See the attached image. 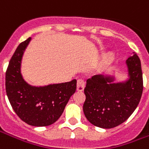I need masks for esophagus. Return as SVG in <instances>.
Returning a JSON list of instances; mask_svg holds the SVG:
<instances>
[{"label": "esophagus", "instance_id": "esophagus-1", "mask_svg": "<svg viewBox=\"0 0 149 149\" xmlns=\"http://www.w3.org/2000/svg\"><path fill=\"white\" fill-rule=\"evenodd\" d=\"M84 81L83 80H81V79H79L77 80V89L78 91H83L84 88Z\"/></svg>", "mask_w": 149, "mask_h": 149}]
</instances>
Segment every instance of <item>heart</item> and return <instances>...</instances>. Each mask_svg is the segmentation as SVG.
Listing matches in <instances>:
<instances>
[{"mask_svg":"<svg viewBox=\"0 0 149 149\" xmlns=\"http://www.w3.org/2000/svg\"><path fill=\"white\" fill-rule=\"evenodd\" d=\"M113 57V55H112V53H109V54H107L105 56H104V61L105 62H108L111 61Z\"/></svg>","mask_w":149,"mask_h":149,"instance_id":"heart-1","label":"heart"}]
</instances>
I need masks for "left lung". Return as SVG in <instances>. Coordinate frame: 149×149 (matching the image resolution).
<instances>
[{
  "instance_id": "left-lung-1",
  "label": "left lung",
  "mask_w": 149,
  "mask_h": 149,
  "mask_svg": "<svg viewBox=\"0 0 149 149\" xmlns=\"http://www.w3.org/2000/svg\"><path fill=\"white\" fill-rule=\"evenodd\" d=\"M128 79L114 83V77L96 75L87 80L83 110L91 124L102 128L118 126L132 114L143 92L141 63L136 52L126 61Z\"/></svg>"
}]
</instances>
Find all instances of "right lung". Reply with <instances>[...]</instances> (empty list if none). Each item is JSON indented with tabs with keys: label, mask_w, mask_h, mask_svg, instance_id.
Returning a JSON list of instances; mask_svg holds the SVG:
<instances>
[{
	"label": "right lung",
	"mask_w": 149,
	"mask_h": 149,
	"mask_svg": "<svg viewBox=\"0 0 149 149\" xmlns=\"http://www.w3.org/2000/svg\"><path fill=\"white\" fill-rule=\"evenodd\" d=\"M31 37L21 42L12 56L5 73V89L11 106L20 118L32 126H48L64 112L77 89V80L46 86H32L21 72L22 56Z\"/></svg>",
	"instance_id": "add662e5"
}]
</instances>
